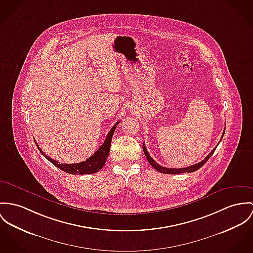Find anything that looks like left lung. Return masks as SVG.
<instances>
[{"mask_svg":"<svg viewBox=\"0 0 253 253\" xmlns=\"http://www.w3.org/2000/svg\"><path fill=\"white\" fill-rule=\"evenodd\" d=\"M224 132H225V129H224V131H223V133H222V136L220 138V141H221V139H222L223 135H224ZM220 141H219V142H220ZM218 144H219V143H218ZM216 147H217V146H216ZM216 147L208 155L207 157H206L203 161H200L199 163L190 165V166H188V167H184V168H167V167H163V166H161L159 163H157L156 161L152 159V157L150 156V154H149L148 151L146 150L145 144H143V151H144V154H145L147 160L149 161V163H150L157 171L161 172V173H163V174H172V175H176V174H181V173H192V172H194V171H197V170H198L199 168H201V167L207 162L208 160L211 157V155H212L213 152L215 151Z\"/></svg>","mask_w":253,"mask_h":253,"instance_id":"obj_1","label":"left lung"}]
</instances>
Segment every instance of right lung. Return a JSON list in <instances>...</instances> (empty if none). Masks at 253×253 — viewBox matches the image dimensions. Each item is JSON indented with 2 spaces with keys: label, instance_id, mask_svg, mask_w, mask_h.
<instances>
[{
  "label": "right lung",
  "instance_id": "right-lung-1",
  "mask_svg": "<svg viewBox=\"0 0 253 253\" xmlns=\"http://www.w3.org/2000/svg\"><path fill=\"white\" fill-rule=\"evenodd\" d=\"M120 122H117L115 125L113 126V127L110 129L108 135L106 136L105 141L103 142V144L99 147V149L92 155L91 158H89L88 160L79 163H73V164H68V163H60L55 160H52L51 158L47 157L45 154L40 149L39 145L37 144L39 150L41 151V153L43 155V157L50 161L51 163H53L55 166H57L58 168H60L61 170L72 174V175H84V174H93L98 172L100 169H102V167L104 166L107 157L109 155L110 152V146H111V140L112 136L114 134L117 125Z\"/></svg>",
  "mask_w": 253,
  "mask_h": 253
}]
</instances>
